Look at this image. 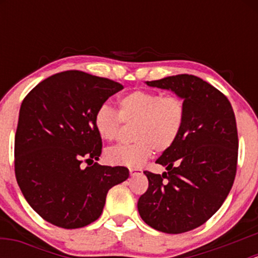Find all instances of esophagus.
<instances>
[{"instance_id":"34e87169","label":"esophagus","mask_w":258,"mask_h":258,"mask_svg":"<svg viewBox=\"0 0 258 258\" xmlns=\"http://www.w3.org/2000/svg\"><path fill=\"white\" fill-rule=\"evenodd\" d=\"M141 170H136V168H130V174H131V177L133 176H137V174H141Z\"/></svg>"}]
</instances>
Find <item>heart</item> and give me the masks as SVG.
Listing matches in <instances>:
<instances>
[{
  "instance_id": "b5f03b06",
  "label": "heart",
  "mask_w": 258,
  "mask_h": 258,
  "mask_svg": "<svg viewBox=\"0 0 258 258\" xmlns=\"http://www.w3.org/2000/svg\"><path fill=\"white\" fill-rule=\"evenodd\" d=\"M185 104L178 96H164L160 92L137 90L117 102V112L103 104L94 112L93 125L99 137L114 141L121 122L132 125L131 144L109 148V164L130 168L141 167L154 150L165 153L177 143L185 123Z\"/></svg>"
}]
</instances>
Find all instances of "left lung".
I'll return each mask as SVG.
<instances>
[{"mask_svg":"<svg viewBox=\"0 0 258 258\" xmlns=\"http://www.w3.org/2000/svg\"><path fill=\"white\" fill-rule=\"evenodd\" d=\"M174 92L185 104V123L177 143L156 160L167 172L144 171L149 186L138 212L159 232L179 234L200 227L224 203L238 164V130L228 98L188 74L147 81Z\"/></svg>","mask_w":258,"mask_h":258,"instance_id":"obj_1","label":"left lung"}]
</instances>
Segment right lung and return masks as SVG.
Returning <instances> with one entry per match:
<instances>
[{"label": "right lung", "mask_w": 258, "mask_h": 258, "mask_svg": "<svg viewBox=\"0 0 258 258\" xmlns=\"http://www.w3.org/2000/svg\"><path fill=\"white\" fill-rule=\"evenodd\" d=\"M123 86L68 70L43 80L23 100L14 142V171L23 195L44 221L75 229L98 220L109 189L128 168L102 166L94 112ZM82 161L94 164L82 169Z\"/></svg>", "instance_id": "add662e5"}]
</instances>
